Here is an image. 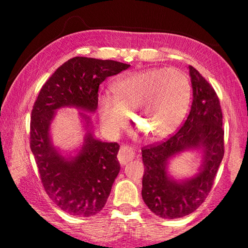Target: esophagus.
<instances>
[{"instance_id":"obj_1","label":"esophagus","mask_w":248,"mask_h":248,"mask_svg":"<svg viewBox=\"0 0 248 248\" xmlns=\"http://www.w3.org/2000/svg\"><path fill=\"white\" fill-rule=\"evenodd\" d=\"M117 157L121 165H125L134 159L135 152L132 148H130L128 146H121Z\"/></svg>"}]
</instances>
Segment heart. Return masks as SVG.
<instances>
[{
    "instance_id": "1",
    "label": "heart",
    "mask_w": 248,
    "mask_h": 248,
    "mask_svg": "<svg viewBox=\"0 0 248 248\" xmlns=\"http://www.w3.org/2000/svg\"><path fill=\"white\" fill-rule=\"evenodd\" d=\"M114 97L99 98V116L109 136H118L128 127L130 114L145 136L170 135L186 114L191 87L186 76L176 69L155 68L118 78L112 87Z\"/></svg>"
}]
</instances>
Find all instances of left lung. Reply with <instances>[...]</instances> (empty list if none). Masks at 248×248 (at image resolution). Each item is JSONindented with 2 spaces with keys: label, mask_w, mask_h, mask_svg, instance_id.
Masks as SVG:
<instances>
[{
  "label": "left lung",
  "mask_w": 248,
  "mask_h": 248,
  "mask_svg": "<svg viewBox=\"0 0 248 248\" xmlns=\"http://www.w3.org/2000/svg\"><path fill=\"white\" fill-rule=\"evenodd\" d=\"M193 89L189 114L178 132L162 143L141 150L145 165L141 196L152 212L162 218H179L194 212L211 191L224 156L223 114L212 86L188 66ZM201 155L198 172L179 179L172 176L170 161L183 152Z\"/></svg>",
  "instance_id": "left-lung-1"
}]
</instances>
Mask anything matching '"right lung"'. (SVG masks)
I'll return each mask as SVG.
<instances>
[{"label":"right lung","instance_id":"1","mask_svg":"<svg viewBox=\"0 0 248 248\" xmlns=\"http://www.w3.org/2000/svg\"><path fill=\"white\" fill-rule=\"evenodd\" d=\"M129 67L109 60L73 57L45 83L31 110V150L41 182L57 207L73 217H93L103 209L120 170L119 145L97 139L91 116L79 112L83 141L78 150L65 153L51 143V123L64 107L93 114L100 84Z\"/></svg>","mask_w":248,"mask_h":248}]
</instances>
